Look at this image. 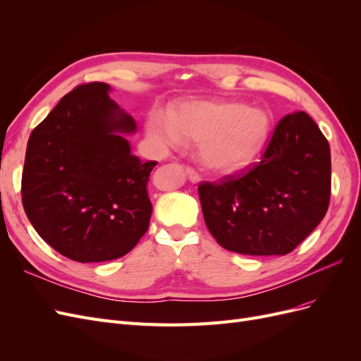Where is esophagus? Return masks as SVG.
<instances>
[{
    "label": "esophagus",
    "mask_w": 361,
    "mask_h": 361,
    "mask_svg": "<svg viewBox=\"0 0 361 361\" xmlns=\"http://www.w3.org/2000/svg\"><path fill=\"white\" fill-rule=\"evenodd\" d=\"M187 174H188V179L192 182V183H197L199 180H200V176L197 173L194 171V169H191V167H188L187 169Z\"/></svg>",
    "instance_id": "obj_1"
}]
</instances>
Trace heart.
I'll return each mask as SVG.
<instances>
[{"label": "heart", "instance_id": "1", "mask_svg": "<svg viewBox=\"0 0 361 361\" xmlns=\"http://www.w3.org/2000/svg\"><path fill=\"white\" fill-rule=\"evenodd\" d=\"M271 117L262 108L228 101H185L171 113L152 110L146 134L158 149L178 147L185 138L197 141L202 167L214 174L244 170L264 149Z\"/></svg>", "mask_w": 361, "mask_h": 361}]
</instances>
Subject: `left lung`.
<instances>
[{"instance_id": "obj_1", "label": "left lung", "mask_w": 361, "mask_h": 361, "mask_svg": "<svg viewBox=\"0 0 361 361\" xmlns=\"http://www.w3.org/2000/svg\"><path fill=\"white\" fill-rule=\"evenodd\" d=\"M329 141L304 111L283 117L262 161L243 176L203 182L199 197L216 243L250 256H285L329 209Z\"/></svg>"}]
</instances>
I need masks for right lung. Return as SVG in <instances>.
I'll return each mask as SVG.
<instances>
[{"instance_id":"add662e5","label":"right lung","mask_w":361,"mask_h":361,"mask_svg":"<svg viewBox=\"0 0 361 361\" xmlns=\"http://www.w3.org/2000/svg\"><path fill=\"white\" fill-rule=\"evenodd\" d=\"M105 82L61 97L30 135L23 204L40 238L75 262H106L147 231V182L157 161L130 154L137 123L110 99Z\"/></svg>"}]
</instances>
